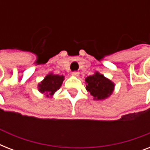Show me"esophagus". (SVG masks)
Instances as JSON below:
<instances>
[{
	"label": "esophagus",
	"mask_w": 150,
	"mask_h": 150,
	"mask_svg": "<svg viewBox=\"0 0 150 150\" xmlns=\"http://www.w3.org/2000/svg\"><path fill=\"white\" fill-rule=\"evenodd\" d=\"M71 75L73 76H75V77H78L79 75V72H78V71H74V72L71 73Z\"/></svg>",
	"instance_id": "obj_1"
}]
</instances>
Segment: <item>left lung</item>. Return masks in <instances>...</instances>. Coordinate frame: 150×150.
<instances>
[{
    "instance_id": "obj_1",
    "label": "left lung",
    "mask_w": 150,
    "mask_h": 150,
    "mask_svg": "<svg viewBox=\"0 0 150 150\" xmlns=\"http://www.w3.org/2000/svg\"><path fill=\"white\" fill-rule=\"evenodd\" d=\"M85 81L86 84V89L95 100H106L114 90V82L98 71L86 78Z\"/></svg>"
}]
</instances>
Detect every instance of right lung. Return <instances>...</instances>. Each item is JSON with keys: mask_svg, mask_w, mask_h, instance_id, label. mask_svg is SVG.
Segmentation results:
<instances>
[{"mask_svg": "<svg viewBox=\"0 0 150 150\" xmlns=\"http://www.w3.org/2000/svg\"><path fill=\"white\" fill-rule=\"evenodd\" d=\"M64 80V75H54V73H49L46 75L43 81L38 84V90L41 93H44L46 96L51 97L56 93L57 89L61 88Z\"/></svg>", "mask_w": 150, "mask_h": 150, "instance_id": "add662e5", "label": "right lung"}]
</instances>
